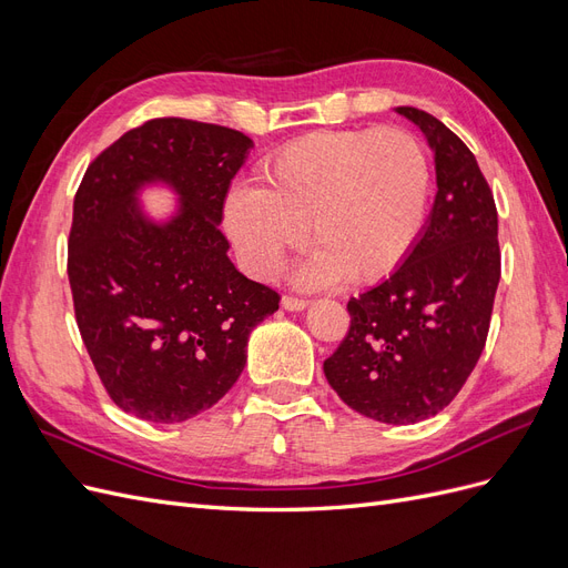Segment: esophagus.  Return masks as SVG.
<instances>
[{"instance_id":"obj_1","label":"esophagus","mask_w":568,"mask_h":568,"mask_svg":"<svg viewBox=\"0 0 568 568\" xmlns=\"http://www.w3.org/2000/svg\"><path fill=\"white\" fill-rule=\"evenodd\" d=\"M282 307H284V311H305L307 301L305 298H296V296H284L282 298Z\"/></svg>"}]
</instances>
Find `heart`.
Instances as JSON below:
<instances>
[{"mask_svg":"<svg viewBox=\"0 0 568 568\" xmlns=\"http://www.w3.org/2000/svg\"><path fill=\"white\" fill-rule=\"evenodd\" d=\"M261 186H234L225 227L255 277H272L284 255L315 246L298 272L305 286L336 280L372 284L415 246L428 201L422 144L398 128L317 130L274 151Z\"/></svg>","mask_w":568,"mask_h":568,"instance_id":"1","label":"heart"}]
</instances>
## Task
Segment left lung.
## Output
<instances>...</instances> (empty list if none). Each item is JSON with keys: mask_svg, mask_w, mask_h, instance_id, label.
<instances>
[{"mask_svg": "<svg viewBox=\"0 0 568 568\" xmlns=\"http://www.w3.org/2000/svg\"><path fill=\"white\" fill-rule=\"evenodd\" d=\"M395 111L434 149V211L403 265L348 301V334L324 376L359 415L415 424L455 400L484 353L500 244L495 199L469 146L432 113Z\"/></svg>", "mask_w": 568, "mask_h": 568, "instance_id": "8db88e82", "label": "left lung"}]
</instances>
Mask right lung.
<instances>
[{
    "mask_svg": "<svg viewBox=\"0 0 568 568\" xmlns=\"http://www.w3.org/2000/svg\"><path fill=\"white\" fill-rule=\"evenodd\" d=\"M253 142L186 118H153L104 149L84 173L68 236L78 329L109 398L144 422H186L244 372L255 324L280 307L246 280L220 232L230 184ZM165 181L181 211L156 226L135 192Z\"/></svg>",
    "mask_w": 568,
    "mask_h": 568,
    "instance_id": "1",
    "label": "right lung"
}]
</instances>
